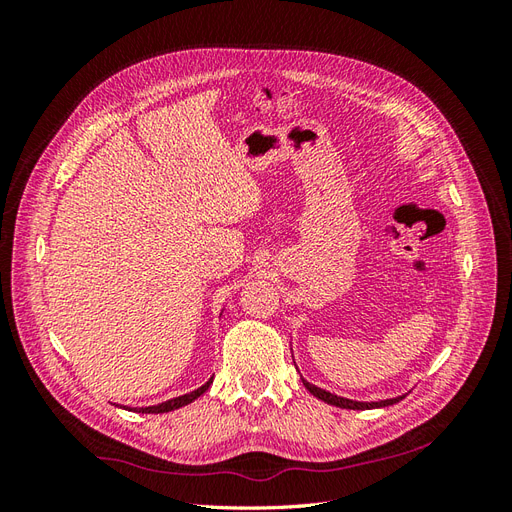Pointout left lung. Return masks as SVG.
<instances>
[{
    "label": "left lung",
    "instance_id": "1",
    "mask_svg": "<svg viewBox=\"0 0 512 512\" xmlns=\"http://www.w3.org/2000/svg\"><path fill=\"white\" fill-rule=\"evenodd\" d=\"M301 380H303V378H301ZM303 384H305V389H307L309 393H312V395L318 397V399H322L324 404H331V406H337V408H346V410L384 408V406H393V404H397V401H401V399L406 397V395H401V397L384 399V401H352V399H346V397H337V395H333V393H329V391H322V389H318V386L309 384L307 380H303Z\"/></svg>",
    "mask_w": 512,
    "mask_h": 512
}]
</instances>
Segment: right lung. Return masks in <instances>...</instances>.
<instances>
[{"label":"right lung","mask_w":512,"mask_h":512,"mask_svg":"<svg viewBox=\"0 0 512 512\" xmlns=\"http://www.w3.org/2000/svg\"><path fill=\"white\" fill-rule=\"evenodd\" d=\"M211 382H213V378H211L207 384L200 386V389H196V391H192V393H188V395H181V397H175V399H170V401H164V404H160V406L138 408V412H143V414H162V412L177 410V408H181V406H188V404H192L194 399H198L200 395H203V393L209 389ZM134 412H136V410H134Z\"/></svg>","instance_id":"obj_1"}]
</instances>
